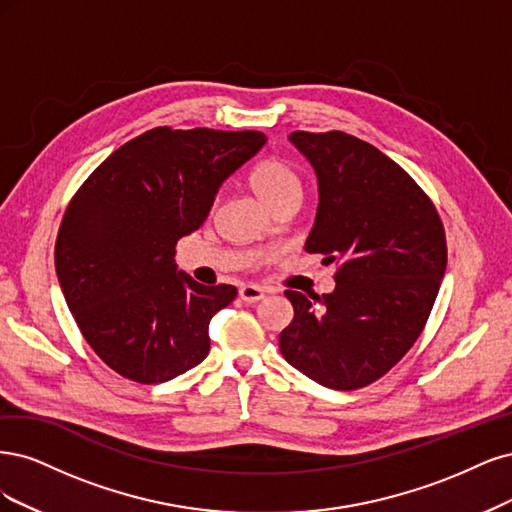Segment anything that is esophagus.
Here are the masks:
<instances>
[{"instance_id": "esophagus-1", "label": "esophagus", "mask_w": 512, "mask_h": 512, "mask_svg": "<svg viewBox=\"0 0 512 512\" xmlns=\"http://www.w3.org/2000/svg\"><path fill=\"white\" fill-rule=\"evenodd\" d=\"M240 298L246 304H257L259 300L266 298V289L259 287V285H242L240 287Z\"/></svg>"}]
</instances>
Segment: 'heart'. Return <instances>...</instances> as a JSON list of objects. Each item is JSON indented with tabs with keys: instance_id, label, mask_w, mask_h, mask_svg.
Segmentation results:
<instances>
[{
	"instance_id": "obj_1",
	"label": "heart",
	"mask_w": 512,
	"mask_h": 512,
	"mask_svg": "<svg viewBox=\"0 0 512 512\" xmlns=\"http://www.w3.org/2000/svg\"><path fill=\"white\" fill-rule=\"evenodd\" d=\"M251 183L257 195L268 206L278 200L280 195H285L291 189H300V180L295 172L287 166V163L278 159H266L255 166L251 174Z\"/></svg>"
}]
</instances>
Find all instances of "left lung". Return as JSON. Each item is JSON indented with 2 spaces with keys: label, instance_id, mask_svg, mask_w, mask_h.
Wrapping results in <instances>:
<instances>
[{
  "label": "left lung",
  "instance_id": "8db88e82",
  "mask_svg": "<svg viewBox=\"0 0 512 512\" xmlns=\"http://www.w3.org/2000/svg\"><path fill=\"white\" fill-rule=\"evenodd\" d=\"M319 187L308 253L336 263V289L285 291L293 321L280 353L312 381L351 391L406 355L430 317L447 268L438 212L419 185L372 144L344 131H293Z\"/></svg>",
  "mask_w": 512,
  "mask_h": 512
}]
</instances>
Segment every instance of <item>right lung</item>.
I'll list each match as a JSON object with an SVG mask.
<instances>
[{
    "instance_id": "1",
    "label": "right lung",
    "mask_w": 512,
    "mask_h": 512,
    "mask_svg": "<svg viewBox=\"0 0 512 512\" xmlns=\"http://www.w3.org/2000/svg\"><path fill=\"white\" fill-rule=\"evenodd\" d=\"M261 131L157 127L117 148L63 214L55 268L82 336L129 381L166 383L202 364L208 323L238 295L176 270L221 185L255 157Z\"/></svg>"
}]
</instances>
